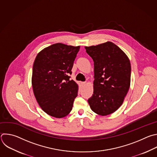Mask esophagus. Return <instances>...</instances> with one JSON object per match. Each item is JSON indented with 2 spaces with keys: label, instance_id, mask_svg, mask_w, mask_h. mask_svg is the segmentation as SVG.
<instances>
[{
  "label": "esophagus",
  "instance_id": "esophagus-1",
  "mask_svg": "<svg viewBox=\"0 0 157 157\" xmlns=\"http://www.w3.org/2000/svg\"><path fill=\"white\" fill-rule=\"evenodd\" d=\"M81 84L82 85H86V82H81Z\"/></svg>",
  "mask_w": 157,
  "mask_h": 157
}]
</instances>
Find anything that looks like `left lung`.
I'll list each match as a JSON object with an SVG mask.
<instances>
[{"instance_id": "left-lung-1", "label": "left lung", "mask_w": 157, "mask_h": 157, "mask_svg": "<svg viewBox=\"0 0 157 157\" xmlns=\"http://www.w3.org/2000/svg\"><path fill=\"white\" fill-rule=\"evenodd\" d=\"M94 60V92L88 99L91 110L106 116L123 104L131 83V63L124 52L112 42L85 47Z\"/></svg>"}]
</instances>
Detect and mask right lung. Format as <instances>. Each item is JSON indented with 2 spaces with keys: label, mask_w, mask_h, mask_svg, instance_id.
<instances>
[{
  "label": "right lung",
  "mask_w": 157,
  "mask_h": 157,
  "mask_svg": "<svg viewBox=\"0 0 157 157\" xmlns=\"http://www.w3.org/2000/svg\"><path fill=\"white\" fill-rule=\"evenodd\" d=\"M80 46L57 43L37 55L33 67L32 87L36 99L48 115L61 118L72 110L78 85L70 75Z\"/></svg>",
  "instance_id": "1"
}]
</instances>
